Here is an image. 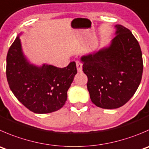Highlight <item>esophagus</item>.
<instances>
[{
    "label": "esophagus",
    "instance_id": "esophagus-1",
    "mask_svg": "<svg viewBox=\"0 0 149 149\" xmlns=\"http://www.w3.org/2000/svg\"><path fill=\"white\" fill-rule=\"evenodd\" d=\"M76 67H77L78 72H81L82 71V63L79 61H76Z\"/></svg>",
    "mask_w": 149,
    "mask_h": 149
}]
</instances>
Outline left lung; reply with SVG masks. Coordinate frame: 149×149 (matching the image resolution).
<instances>
[{
    "instance_id": "left-lung-1",
    "label": "left lung",
    "mask_w": 149,
    "mask_h": 149,
    "mask_svg": "<svg viewBox=\"0 0 149 149\" xmlns=\"http://www.w3.org/2000/svg\"><path fill=\"white\" fill-rule=\"evenodd\" d=\"M109 47L81 57L87 89L97 107L114 109L125 105L139 86L143 74L141 47L129 29L116 24Z\"/></svg>"
}]
</instances>
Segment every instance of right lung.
<instances>
[{
  "instance_id": "right-lung-1",
  "label": "right lung",
  "mask_w": 149,
  "mask_h": 149,
  "mask_svg": "<svg viewBox=\"0 0 149 149\" xmlns=\"http://www.w3.org/2000/svg\"><path fill=\"white\" fill-rule=\"evenodd\" d=\"M19 35L6 57V77L11 92L33 113H48L60 109L67 100V92L77 73L76 63L71 62L63 68L31 64L22 52Z\"/></svg>"
}]
</instances>
